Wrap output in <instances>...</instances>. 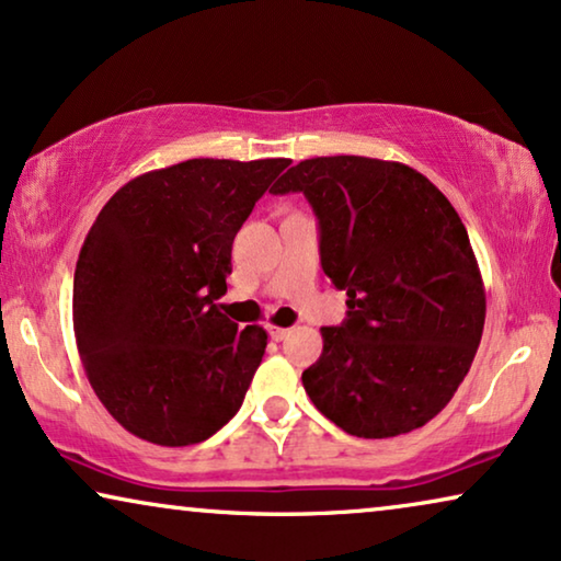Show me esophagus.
Here are the masks:
<instances>
[{
    "label": "esophagus",
    "instance_id": "34e87169",
    "mask_svg": "<svg viewBox=\"0 0 561 561\" xmlns=\"http://www.w3.org/2000/svg\"><path fill=\"white\" fill-rule=\"evenodd\" d=\"M288 334H290V329H286V327H271V336L275 342H283Z\"/></svg>",
    "mask_w": 561,
    "mask_h": 561
}]
</instances>
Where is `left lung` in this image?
Segmentation results:
<instances>
[{"instance_id": "obj_1", "label": "left lung", "mask_w": 561, "mask_h": 561, "mask_svg": "<svg viewBox=\"0 0 561 561\" xmlns=\"http://www.w3.org/2000/svg\"><path fill=\"white\" fill-rule=\"evenodd\" d=\"M319 219L321 267L347 290V319L301 380L352 436L388 439L432 421L470 370L485 288L467 229L426 175L393 160L334 156L290 168Z\"/></svg>"}]
</instances>
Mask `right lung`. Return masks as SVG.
Segmentation results:
<instances>
[{
	"label": "right lung",
	"mask_w": 561,
	"mask_h": 561,
	"mask_svg": "<svg viewBox=\"0 0 561 561\" xmlns=\"http://www.w3.org/2000/svg\"><path fill=\"white\" fill-rule=\"evenodd\" d=\"M288 158H194L125 183L99 211L73 275L87 378L129 434L188 447L240 411L267 332L237 329L232 242Z\"/></svg>",
	"instance_id": "obj_1"
}]
</instances>
